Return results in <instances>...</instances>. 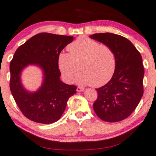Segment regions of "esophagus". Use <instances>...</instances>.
<instances>
[{
	"instance_id": "1",
	"label": "esophagus",
	"mask_w": 156,
	"mask_h": 156,
	"mask_svg": "<svg viewBox=\"0 0 156 156\" xmlns=\"http://www.w3.org/2000/svg\"><path fill=\"white\" fill-rule=\"evenodd\" d=\"M76 90H77L78 92H83V90H84V88H83V87H78Z\"/></svg>"
}]
</instances>
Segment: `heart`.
<instances>
[{
	"instance_id": "obj_1",
	"label": "heart",
	"mask_w": 156,
	"mask_h": 156,
	"mask_svg": "<svg viewBox=\"0 0 156 156\" xmlns=\"http://www.w3.org/2000/svg\"><path fill=\"white\" fill-rule=\"evenodd\" d=\"M69 53L58 56V67L66 80L73 82L79 71L78 82L99 87L111 80L116 68V57L107 45L100 44L89 37L82 36L70 44Z\"/></svg>"
}]
</instances>
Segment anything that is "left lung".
<instances>
[{
  "mask_svg": "<svg viewBox=\"0 0 156 156\" xmlns=\"http://www.w3.org/2000/svg\"><path fill=\"white\" fill-rule=\"evenodd\" d=\"M90 37L110 47L116 57L111 80L96 89L98 96L93 109L103 121H122L135 110L144 94V69L141 54L129 39L120 35L107 32Z\"/></svg>",
  "mask_w": 156,
  "mask_h": 156,
  "instance_id": "left-lung-1",
  "label": "left lung"
}]
</instances>
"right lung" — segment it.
<instances>
[{
	"mask_svg": "<svg viewBox=\"0 0 156 156\" xmlns=\"http://www.w3.org/2000/svg\"><path fill=\"white\" fill-rule=\"evenodd\" d=\"M73 37L51 33L34 35L17 48L10 64V88L19 109L27 119L40 124H52L60 119L70 97L77 87L60 80L58 56ZM29 65L43 71L42 86L36 92L23 88L21 73Z\"/></svg>",
	"mask_w": 156,
	"mask_h": 156,
	"instance_id": "add662e5",
	"label": "right lung"
}]
</instances>
